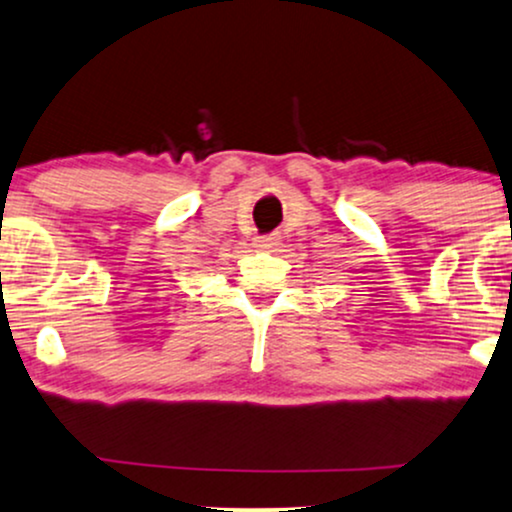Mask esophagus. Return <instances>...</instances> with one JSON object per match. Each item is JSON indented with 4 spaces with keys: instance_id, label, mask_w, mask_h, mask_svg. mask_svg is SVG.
Segmentation results:
<instances>
[{
    "instance_id": "34e87169",
    "label": "esophagus",
    "mask_w": 512,
    "mask_h": 512,
    "mask_svg": "<svg viewBox=\"0 0 512 512\" xmlns=\"http://www.w3.org/2000/svg\"><path fill=\"white\" fill-rule=\"evenodd\" d=\"M275 244H277L275 237H256L258 249H270V246H275Z\"/></svg>"
}]
</instances>
